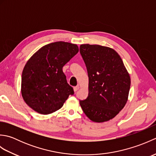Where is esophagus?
Masks as SVG:
<instances>
[{
  "mask_svg": "<svg viewBox=\"0 0 156 156\" xmlns=\"http://www.w3.org/2000/svg\"><path fill=\"white\" fill-rule=\"evenodd\" d=\"M79 88H80V87H79V86H76V87H74V92H76V91H77V90H78Z\"/></svg>",
  "mask_w": 156,
  "mask_h": 156,
  "instance_id": "esophagus-1",
  "label": "esophagus"
}]
</instances>
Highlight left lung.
<instances>
[{"label":"left lung","mask_w":156,"mask_h":156,"mask_svg":"<svg viewBox=\"0 0 156 156\" xmlns=\"http://www.w3.org/2000/svg\"><path fill=\"white\" fill-rule=\"evenodd\" d=\"M80 52L88 75V96L80 105L92 121L113 119L128 100L131 78L118 53L111 48L82 44Z\"/></svg>","instance_id":"obj_1"}]
</instances>
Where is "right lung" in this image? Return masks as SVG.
<instances>
[{"label": "right lung", "mask_w": 156, "mask_h": 156, "mask_svg": "<svg viewBox=\"0 0 156 156\" xmlns=\"http://www.w3.org/2000/svg\"><path fill=\"white\" fill-rule=\"evenodd\" d=\"M78 51L76 44L57 41L43 46L29 58L22 72L21 88L29 107L42 115L62 107L74 94L62 68Z\"/></svg>", "instance_id": "obj_1"}]
</instances>
